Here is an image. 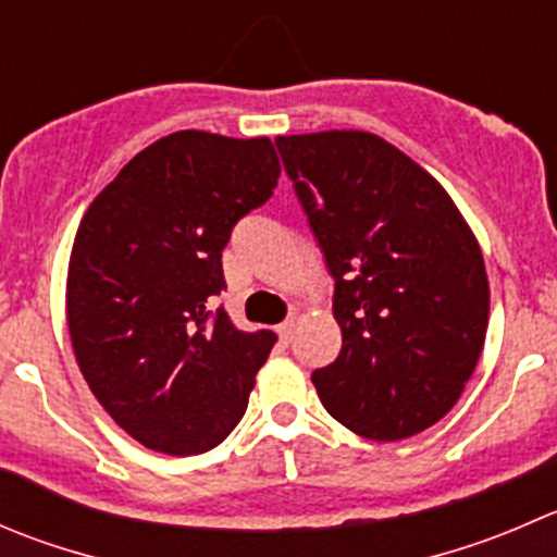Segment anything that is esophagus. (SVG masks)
<instances>
[{"label":"esophagus","instance_id":"1","mask_svg":"<svg viewBox=\"0 0 557 557\" xmlns=\"http://www.w3.org/2000/svg\"><path fill=\"white\" fill-rule=\"evenodd\" d=\"M277 334H280V339H283V343L288 345L290 343V334H294V318H288V321L280 323Z\"/></svg>","mask_w":557,"mask_h":557}]
</instances>
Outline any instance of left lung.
I'll return each mask as SVG.
<instances>
[{
    "mask_svg": "<svg viewBox=\"0 0 557 557\" xmlns=\"http://www.w3.org/2000/svg\"><path fill=\"white\" fill-rule=\"evenodd\" d=\"M274 144L334 277L343 348L312 372L323 408L370 441L433 428L487 334L476 236L449 193L377 135L326 129Z\"/></svg>",
    "mask_w": 557,
    "mask_h": 557,
    "instance_id": "8db88e82",
    "label": "left lung"
}]
</instances>
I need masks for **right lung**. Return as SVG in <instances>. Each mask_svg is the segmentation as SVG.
I'll list each match as a JSON object with an SVG mask.
<instances>
[{
	"label": "right lung",
	"instance_id": "add662e5",
	"mask_svg": "<svg viewBox=\"0 0 557 557\" xmlns=\"http://www.w3.org/2000/svg\"><path fill=\"white\" fill-rule=\"evenodd\" d=\"M269 138L171 133L91 201L67 269L75 361L113 422L147 449L203 455L247 410L277 334L242 332L223 307V247L272 198Z\"/></svg>",
	"mask_w": 557,
	"mask_h": 557
}]
</instances>
